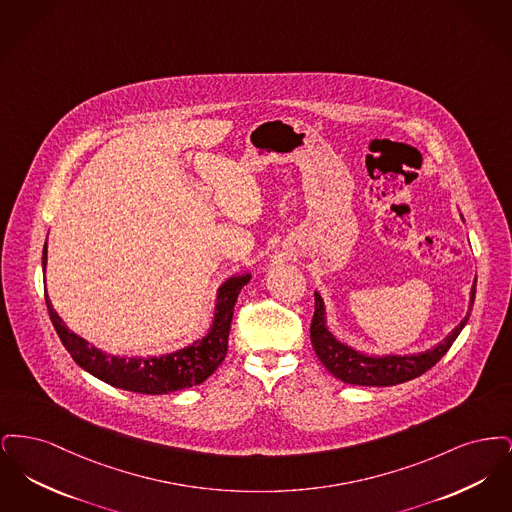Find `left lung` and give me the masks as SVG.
<instances>
[{
    "label": "left lung",
    "instance_id": "left-lung-1",
    "mask_svg": "<svg viewBox=\"0 0 512 512\" xmlns=\"http://www.w3.org/2000/svg\"><path fill=\"white\" fill-rule=\"evenodd\" d=\"M476 297V280L470 290V305L468 313L461 320L451 334L445 336V340L439 341L436 347L426 349L422 353H413V355H365L361 351H355L353 347L341 343L326 326V307L320 297V293L315 292V315L311 322V343L317 353L320 363L326 366L330 374H334L338 380L345 384L353 386H395L409 382L413 378H418L426 370L438 363L439 359L449 351L453 341L461 334L464 324L468 322L472 305Z\"/></svg>",
    "mask_w": 512,
    "mask_h": 512
}]
</instances>
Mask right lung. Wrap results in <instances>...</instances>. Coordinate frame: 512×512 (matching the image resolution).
Returning a JSON list of instances; mask_svg holds the SVG:
<instances>
[{"mask_svg":"<svg viewBox=\"0 0 512 512\" xmlns=\"http://www.w3.org/2000/svg\"><path fill=\"white\" fill-rule=\"evenodd\" d=\"M48 263V242L44 245L42 253V267L46 272ZM251 280V274H236L230 276L217 292V305H215V318L209 332L194 341L192 345L172 351L159 357H119L105 353L98 347L90 345L88 341L71 332L61 317L55 313L48 292H46V305H48L49 318L55 326L59 340L63 341L65 349L71 353L74 363L99 378L101 382L121 388V390L134 391V393H147V395H161L172 391L192 388L205 382L226 357L228 351V334L234 315V305L238 295L245 284Z\"/></svg>","mask_w":512,"mask_h":512,"instance_id":"right-lung-1","label":"right lung"}]
</instances>
